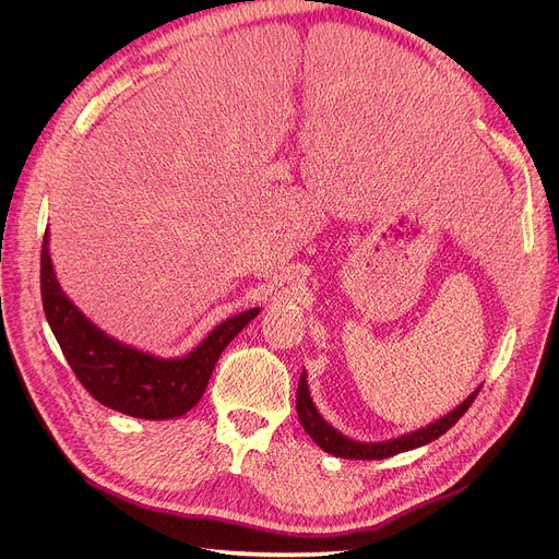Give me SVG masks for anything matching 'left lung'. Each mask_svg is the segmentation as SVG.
I'll return each mask as SVG.
<instances>
[{
  "label": "left lung",
  "mask_w": 559,
  "mask_h": 559,
  "mask_svg": "<svg viewBox=\"0 0 559 559\" xmlns=\"http://www.w3.org/2000/svg\"><path fill=\"white\" fill-rule=\"evenodd\" d=\"M480 389H483V384L475 391H471L455 409H451L447 416L429 423L427 427H420L416 431L403 433V436L391 438V440H382V442H360V440L347 438L345 433L334 429L321 416V412L316 409V405L311 401V393H309V384H307V371L302 369L300 380H298V391H296V412H298V420H300L302 429L307 431V436L323 451H328L336 457H347V460H384V457H391L397 453L425 447V444L433 442L436 438H440L442 433H447L464 416V412L471 407V403L475 401V395Z\"/></svg>",
  "instance_id": "8db88e82"
}]
</instances>
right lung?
<instances>
[{
	"instance_id": "obj_1",
	"label": "right lung",
	"mask_w": 559,
	"mask_h": 559,
	"mask_svg": "<svg viewBox=\"0 0 559 559\" xmlns=\"http://www.w3.org/2000/svg\"><path fill=\"white\" fill-rule=\"evenodd\" d=\"M48 238L46 229L41 300L48 325L79 382L97 403L119 414L141 420H170L188 414L201 401L223 349L261 313V307H252L225 318L183 356H154L108 336L66 296L50 261Z\"/></svg>"
}]
</instances>
